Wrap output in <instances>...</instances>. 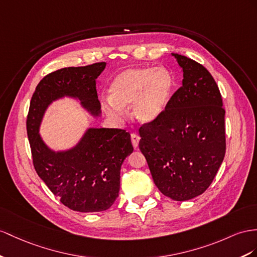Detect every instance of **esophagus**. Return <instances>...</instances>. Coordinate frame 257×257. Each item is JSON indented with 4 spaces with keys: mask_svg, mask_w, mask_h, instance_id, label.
<instances>
[{
    "mask_svg": "<svg viewBox=\"0 0 257 257\" xmlns=\"http://www.w3.org/2000/svg\"><path fill=\"white\" fill-rule=\"evenodd\" d=\"M139 141H140V137L138 136L137 134H131V142H133V146L135 149L138 148V146H139Z\"/></svg>",
    "mask_w": 257,
    "mask_h": 257,
    "instance_id": "34e87169",
    "label": "esophagus"
}]
</instances>
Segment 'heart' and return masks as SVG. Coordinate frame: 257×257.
<instances>
[{
    "label": "heart",
    "instance_id": "heart-1",
    "mask_svg": "<svg viewBox=\"0 0 257 257\" xmlns=\"http://www.w3.org/2000/svg\"><path fill=\"white\" fill-rule=\"evenodd\" d=\"M174 79L164 67H131L118 74L109 87L105 104L108 114L120 116L134 104V114L142 123H153L167 108Z\"/></svg>",
    "mask_w": 257,
    "mask_h": 257
}]
</instances>
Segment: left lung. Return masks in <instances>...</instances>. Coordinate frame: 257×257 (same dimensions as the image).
Segmentation results:
<instances>
[{"mask_svg":"<svg viewBox=\"0 0 257 257\" xmlns=\"http://www.w3.org/2000/svg\"><path fill=\"white\" fill-rule=\"evenodd\" d=\"M172 55L182 69V85L159 119L140 127L139 149L160 191L187 201L210 186L225 157V109L209 71L187 56Z\"/></svg>","mask_w":257,"mask_h":257,"instance_id":"obj_1","label":"left lung"}]
</instances>
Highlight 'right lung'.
<instances>
[{
  "label": "right lung",
  "instance_id": "1",
  "mask_svg": "<svg viewBox=\"0 0 257 257\" xmlns=\"http://www.w3.org/2000/svg\"><path fill=\"white\" fill-rule=\"evenodd\" d=\"M106 63L62 68L45 76L31 97L27 134L38 176L68 208L81 213L108 209L118 197L120 168L134 152L130 135L122 129L89 128L75 147L50 149L39 134L49 105L65 96L77 98L94 117L101 114L96 78Z\"/></svg>",
  "mask_w": 257,
  "mask_h": 257
}]
</instances>
